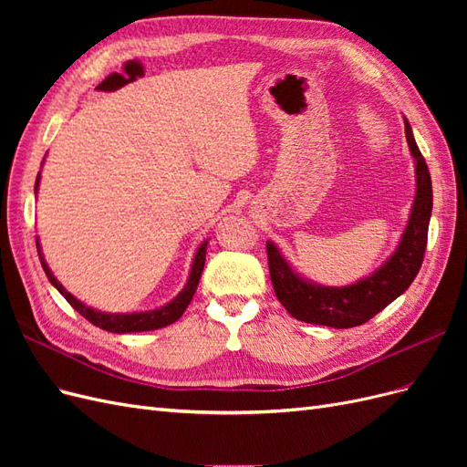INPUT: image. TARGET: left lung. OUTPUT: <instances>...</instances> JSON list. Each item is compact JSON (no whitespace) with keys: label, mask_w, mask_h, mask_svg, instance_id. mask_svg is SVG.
Instances as JSON below:
<instances>
[{"label":"left lung","mask_w":467,"mask_h":467,"mask_svg":"<svg viewBox=\"0 0 467 467\" xmlns=\"http://www.w3.org/2000/svg\"><path fill=\"white\" fill-rule=\"evenodd\" d=\"M405 136L415 160L417 194L398 249L378 271L350 286H319L294 273L278 247L273 242H266L268 271H271L275 294L292 317L335 329L357 327L372 319L411 286L427 249L432 182L427 161L415 142L411 124L407 119Z\"/></svg>","instance_id":"1"}]
</instances>
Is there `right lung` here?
Instances as JSON below:
<instances>
[{"mask_svg": "<svg viewBox=\"0 0 467 467\" xmlns=\"http://www.w3.org/2000/svg\"><path fill=\"white\" fill-rule=\"evenodd\" d=\"M38 181H40V173L36 175V182H35V192L38 191ZM206 245L208 242H202L201 247L196 249V255L191 266V275L185 288H182L177 298H173L169 304H165L163 307L158 309H151V312H138V314H107V312H99V309H93L89 306H86L83 302H79L78 298H74L72 294H69L60 282L52 275V271L48 268L45 257H42L40 253V244H38V237H36V251H38V257L42 263V268H45V273L48 276V280L52 282V286L58 290L64 298L67 300V304L72 306L76 312H79L83 317L88 321H91L93 325H97L99 329H105L110 333H140V331H153V329H161L165 325H171L175 323L182 312H185L187 306L191 304L192 296L196 292V286H199V280L202 275V268H204V261H206Z\"/></svg>", "mask_w": 467, "mask_h": 467, "instance_id": "1", "label": "right lung"}]
</instances>
